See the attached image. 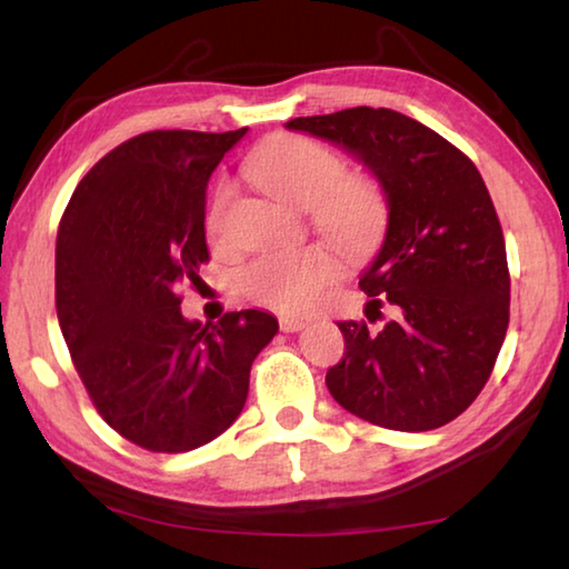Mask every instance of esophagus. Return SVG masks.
<instances>
[{"instance_id":"obj_1","label":"esophagus","mask_w":569,"mask_h":569,"mask_svg":"<svg viewBox=\"0 0 569 569\" xmlns=\"http://www.w3.org/2000/svg\"><path fill=\"white\" fill-rule=\"evenodd\" d=\"M278 326H281L283 333H296V331L306 329L308 321L306 319H296V316H281V319H278Z\"/></svg>"}]
</instances>
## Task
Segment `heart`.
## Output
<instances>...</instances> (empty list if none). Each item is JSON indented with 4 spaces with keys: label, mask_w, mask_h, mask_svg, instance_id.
<instances>
[{
    "label": "heart",
    "mask_w": 569,
    "mask_h": 569,
    "mask_svg": "<svg viewBox=\"0 0 569 569\" xmlns=\"http://www.w3.org/2000/svg\"><path fill=\"white\" fill-rule=\"evenodd\" d=\"M248 178L283 203L311 213L313 226L349 253L377 243L387 223V198L366 176H346V162L321 142L283 134L263 142L246 162ZM230 188L220 186L208 210V230L218 233ZM339 263L326 246L266 250L240 268L248 298L286 313L308 311L333 281Z\"/></svg>",
    "instance_id": "b5f03b06"
}]
</instances>
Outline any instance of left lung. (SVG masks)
<instances>
[{
    "label": "left lung",
    "instance_id": "obj_1",
    "mask_svg": "<svg viewBox=\"0 0 569 569\" xmlns=\"http://www.w3.org/2000/svg\"><path fill=\"white\" fill-rule=\"evenodd\" d=\"M349 150L387 192L389 226L361 276L371 331L341 321L343 359L326 387L346 411L397 431L457 419L485 389L509 326V268L489 190L465 152L387 108L286 122Z\"/></svg>",
    "mask_w": 569,
    "mask_h": 569
}]
</instances>
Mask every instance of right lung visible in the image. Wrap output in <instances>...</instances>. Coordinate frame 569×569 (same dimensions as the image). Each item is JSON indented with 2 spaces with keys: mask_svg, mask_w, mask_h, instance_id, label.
Instances as JSON below:
<instances>
[{
  "mask_svg": "<svg viewBox=\"0 0 569 569\" xmlns=\"http://www.w3.org/2000/svg\"><path fill=\"white\" fill-rule=\"evenodd\" d=\"M152 130L110 150L74 188L57 230L54 303L100 417L132 445L180 455L238 419L253 359L278 333L246 308L182 319V283L208 263L206 188L243 138Z\"/></svg>",
  "mask_w": 569,
  "mask_h": 569,
  "instance_id": "obj_1",
  "label": "right lung"
}]
</instances>
